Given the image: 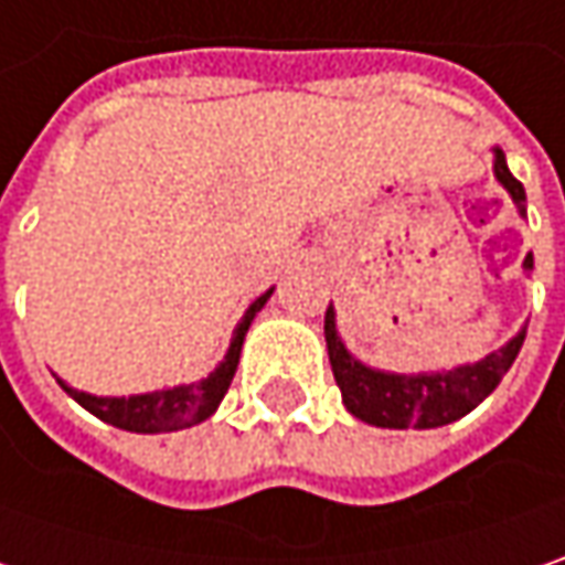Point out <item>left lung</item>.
I'll use <instances>...</instances> for the list:
<instances>
[{"label":"left lung","instance_id":"obj_1","mask_svg":"<svg viewBox=\"0 0 565 565\" xmlns=\"http://www.w3.org/2000/svg\"><path fill=\"white\" fill-rule=\"evenodd\" d=\"M493 177L509 192L519 214H525V185L509 173L503 148H493ZM522 268H534L531 253ZM326 344L341 402L356 420L385 429H433L471 414L500 385L525 344V329L509 338L500 351L439 373H388L356 360L334 329V307L326 309Z\"/></svg>","mask_w":565,"mask_h":565}]
</instances>
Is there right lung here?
Returning <instances> with one entry per match:
<instances>
[{
	"mask_svg": "<svg viewBox=\"0 0 565 565\" xmlns=\"http://www.w3.org/2000/svg\"><path fill=\"white\" fill-rule=\"evenodd\" d=\"M275 290V287H271ZM271 290H265L262 297H256L249 309L243 312V319L236 322L234 338L224 360L211 370L205 380L185 382V385H173V388H158V392H145V395H122V398H104V395H87L78 392L72 385H60L65 388V395H72L78 405L90 411L94 417H100L104 424L129 433H173V429H185L209 420L211 414L217 411V405L224 402L231 382H234L236 363H239V351H243V338L253 326L256 312L271 297Z\"/></svg>",
	"mask_w": 565,
	"mask_h": 565,
	"instance_id": "add662e5",
	"label": "right lung"
}]
</instances>
